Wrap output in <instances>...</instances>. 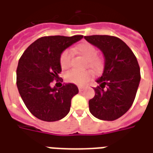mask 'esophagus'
Listing matches in <instances>:
<instances>
[{"instance_id":"1","label":"esophagus","mask_w":153,"mask_h":153,"mask_svg":"<svg viewBox=\"0 0 153 153\" xmlns=\"http://www.w3.org/2000/svg\"><path fill=\"white\" fill-rule=\"evenodd\" d=\"M78 89H79V90H80V91H82V90L85 89V87L84 86H78Z\"/></svg>"}]
</instances>
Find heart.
I'll return each instance as SVG.
<instances>
[{
	"mask_svg": "<svg viewBox=\"0 0 153 153\" xmlns=\"http://www.w3.org/2000/svg\"><path fill=\"white\" fill-rule=\"evenodd\" d=\"M76 51L84 57L88 61V64L94 69H100L102 67V60L98 58L96 49L92 45L85 43L80 45ZM72 53L70 50H66L62 53L60 56V65L62 68H68L71 65ZM92 72L88 70L85 71H78V70H71L66 72V81L70 83L82 85H85L92 76Z\"/></svg>",
	"mask_w": 153,
	"mask_h": 153,
	"instance_id": "obj_1",
	"label": "heart"
}]
</instances>
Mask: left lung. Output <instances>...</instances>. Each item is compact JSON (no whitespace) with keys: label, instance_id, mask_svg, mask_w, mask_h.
<instances>
[{"label":"left lung","instance_id":"obj_1","mask_svg":"<svg viewBox=\"0 0 153 153\" xmlns=\"http://www.w3.org/2000/svg\"><path fill=\"white\" fill-rule=\"evenodd\" d=\"M84 38L104 57L102 75L95 81L99 86L89 101L90 112L100 120L114 121L133 104L141 78L139 63L130 47L118 37L94 35Z\"/></svg>","mask_w":153,"mask_h":153}]
</instances>
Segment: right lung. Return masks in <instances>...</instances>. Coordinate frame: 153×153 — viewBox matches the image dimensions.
<instances>
[{"instance_id": "add662e5", "label": "right lung", "mask_w": 153, "mask_h": 153, "mask_svg": "<svg viewBox=\"0 0 153 153\" xmlns=\"http://www.w3.org/2000/svg\"><path fill=\"white\" fill-rule=\"evenodd\" d=\"M83 38L51 36L37 39L27 47L18 64L17 87L31 113L45 121H59L68 114L72 97L78 93L75 84L51 86L62 71L60 56L67 48Z\"/></svg>"}]
</instances>
